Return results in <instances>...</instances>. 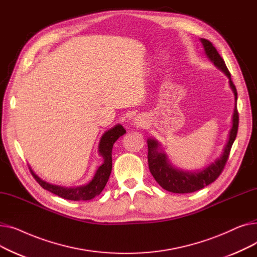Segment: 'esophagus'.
<instances>
[{
	"mask_svg": "<svg viewBox=\"0 0 257 257\" xmlns=\"http://www.w3.org/2000/svg\"><path fill=\"white\" fill-rule=\"evenodd\" d=\"M132 124L136 125L137 127H141L145 124V117L143 115H137L136 117H134V119L132 120Z\"/></svg>",
	"mask_w": 257,
	"mask_h": 257,
	"instance_id": "esophagus-1",
	"label": "esophagus"
}]
</instances>
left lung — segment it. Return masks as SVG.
<instances>
[{
    "mask_svg": "<svg viewBox=\"0 0 257 257\" xmlns=\"http://www.w3.org/2000/svg\"><path fill=\"white\" fill-rule=\"evenodd\" d=\"M201 43L204 47V51L207 57L229 78V84H230L235 99V106L232 116V127L230 129V132H229V139L221 157L215 160L213 164L209 165L206 169L200 172H184L182 170L180 171L178 169H175L168 161L167 155L158 151V142L150 139L148 140V164H149V169L152 176L161 187L165 188L168 192L175 194L194 193L212 183L220 176L228 160L229 153H230L231 147L233 145V142L235 141L238 129V112L236 107L237 91L231 80V75L227 69L225 61L209 40L201 38Z\"/></svg>",
    "mask_w": 257,
    "mask_h": 257,
    "instance_id": "1",
    "label": "left lung"
}]
</instances>
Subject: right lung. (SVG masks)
<instances>
[{
  "instance_id": "obj_1",
  "label": "right lung",
  "mask_w": 257,
  "mask_h": 257,
  "mask_svg": "<svg viewBox=\"0 0 257 257\" xmlns=\"http://www.w3.org/2000/svg\"><path fill=\"white\" fill-rule=\"evenodd\" d=\"M126 133V130L121 125H116L113 128L106 131L103 137L101 138L99 144V153L103 157L104 163L98 168L96 174L92 178V180L82 186L77 187H63L59 185H53L44 180L40 179L37 175L29 167V170L32 174L34 179L38 182V184L45 190L51 192L52 194H55L63 199L72 200V201H87L91 200L96 196H99L101 192L104 190V187L109 179L111 169H112V158L111 152L113 144L116 140Z\"/></svg>"
}]
</instances>
